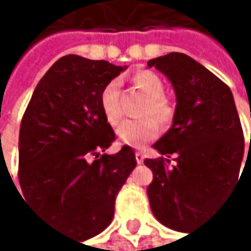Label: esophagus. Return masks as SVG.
<instances>
[{
    "instance_id": "esophagus-1",
    "label": "esophagus",
    "mask_w": 251,
    "mask_h": 251,
    "mask_svg": "<svg viewBox=\"0 0 251 251\" xmlns=\"http://www.w3.org/2000/svg\"><path fill=\"white\" fill-rule=\"evenodd\" d=\"M144 159H146V156H144L141 151H137V153H135V160H137V164L141 165V164L144 162Z\"/></svg>"
}]
</instances>
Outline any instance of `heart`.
<instances>
[{"instance_id":"heart-1","label":"heart","mask_w":251,"mask_h":251,"mask_svg":"<svg viewBox=\"0 0 251 251\" xmlns=\"http://www.w3.org/2000/svg\"><path fill=\"white\" fill-rule=\"evenodd\" d=\"M135 84L149 97L143 108V116L156 117L159 123H168L173 117V107L164 98V83L154 73L141 71L134 77ZM101 108L108 123L116 125L122 119L120 105V83L119 80L108 81L101 92ZM155 120V121H156ZM152 117L141 120H125L116 131L117 140L134 149H141L146 143L154 140L159 134V126Z\"/></svg>"}]
</instances>
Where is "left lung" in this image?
I'll use <instances>...</instances> for the list:
<instances>
[{"mask_svg": "<svg viewBox=\"0 0 251 251\" xmlns=\"http://www.w3.org/2000/svg\"><path fill=\"white\" fill-rule=\"evenodd\" d=\"M147 67L171 81L177 100L171 128L153 144L164 157L144 160L153 173L150 208L167 227L187 232L210 216L238 180L244 157L241 122L230 89L190 56L173 51L150 59ZM171 154L176 164L168 167Z\"/></svg>", "mask_w": 251, "mask_h": 251, "instance_id": "obj_1", "label": "left lung"}]
</instances>
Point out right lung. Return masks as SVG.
Masks as SVG:
<instances>
[{
  "instance_id": "add662e5",
  "label": "right lung",
  "mask_w": 251,
  "mask_h": 251,
  "mask_svg": "<svg viewBox=\"0 0 251 251\" xmlns=\"http://www.w3.org/2000/svg\"><path fill=\"white\" fill-rule=\"evenodd\" d=\"M126 67L77 55L58 59L38 81L19 132V183L25 200L78 240L111 223L116 196L137 167L101 108L104 86Z\"/></svg>"
}]
</instances>
